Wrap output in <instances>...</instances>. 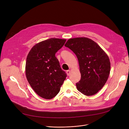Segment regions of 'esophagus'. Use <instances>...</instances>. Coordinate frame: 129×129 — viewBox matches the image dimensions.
Here are the masks:
<instances>
[{
    "label": "esophagus",
    "instance_id": "esophagus-1",
    "mask_svg": "<svg viewBox=\"0 0 129 129\" xmlns=\"http://www.w3.org/2000/svg\"><path fill=\"white\" fill-rule=\"evenodd\" d=\"M66 73H67V75L68 76H69L70 75V71L69 70H68L66 71Z\"/></svg>",
    "mask_w": 129,
    "mask_h": 129
}]
</instances>
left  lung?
<instances>
[{
	"instance_id": "1",
	"label": "left lung",
	"mask_w": 129,
	"mask_h": 129,
	"mask_svg": "<svg viewBox=\"0 0 129 129\" xmlns=\"http://www.w3.org/2000/svg\"><path fill=\"white\" fill-rule=\"evenodd\" d=\"M65 46L74 52L78 59L81 79L76 83L77 89L87 96L95 94L105 85L110 74L111 66L108 55L88 38L70 39Z\"/></svg>"
}]
</instances>
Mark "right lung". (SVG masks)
Returning a JSON list of instances; mask_svg holds the SVG:
<instances>
[{"instance_id":"add662e5","label":"right lung","mask_w":129,"mask_h":129,"mask_svg":"<svg viewBox=\"0 0 129 129\" xmlns=\"http://www.w3.org/2000/svg\"><path fill=\"white\" fill-rule=\"evenodd\" d=\"M66 41L57 38L43 41L34 46L27 56V80L35 92L43 99L56 96L67 77L55 56Z\"/></svg>"}]
</instances>
